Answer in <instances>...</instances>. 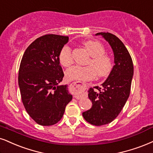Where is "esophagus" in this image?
Returning a JSON list of instances; mask_svg holds the SVG:
<instances>
[{"label": "esophagus", "instance_id": "34e87169", "mask_svg": "<svg viewBox=\"0 0 153 153\" xmlns=\"http://www.w3.org/2000/svg\"><path fill=\"white\" fill-rule=\"evenodd\" d=\"M70 86H71V87L74 88H79V87H83L84 88H86V84H82V83H80L79 82H74L71 83V84H70ZM74 97L75 99H79L80 98L82 97V96H81L80 94H74Z\"/></svg>", "mask_w": 153, "mask_h": 153}]
</instances>
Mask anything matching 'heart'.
Instances as JSON below:
<instances>
[{
  "label": "heart",
  "instance_id": "1",
  "mask_svg": "<svg viewBox=\"0 0 153 153\" xmlns=\"http://www.w3.org/2000/svg\"><path fill=\"white\" fill-rule=\"evenodd\" d=\"M83 44L91 55L86 63L88 65L85 67L74 65L69 67L66 71V78L69 81H86L94 78L97 74L100 77L107 76L112 69V61L105 54L103 45L94 40L85 41ZM59 59L65 67H68L72 63V50L69 45H66L61 49Z\"/></svg>",
  "mask_w": 153,
  "mask_h": 153
}]
</instances>
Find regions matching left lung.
I'll return each instance as SVG.
<instances>
[{
	"label": "left lung",
	"mask_w": 153,
	"mask_h": 153,
	"mask_svg": "<svg viewBox=\"0 0 153 153\" xmlns=\"http://www.w3.org/2000/svg\"><path fill=\"white\" fill-rule=\"evenodd\" d=\"M96 35H102L111 45L115 63L101 87L94 86L88 89L92 107L82 114L88 123L99 126L112 122L125 105L131 91L133 64L128 51L116 35L109 33H99Z\"/></svg>",
	"instance_id": "obj_1"
}]
</instances>
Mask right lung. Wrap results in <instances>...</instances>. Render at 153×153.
Returning a JSON list of instances; mask_svg holds the SVG:
<instances>
[{
  "label": "right lung",
  "mask_w": 153,
  "mask_h": 153,
  "mask_svg": "<svg viewBox=\"0 0 153 153\" xmlns=\"http://www.w3.org/2000/svg\"><path fill=\"white\" fill-rule=\"evenodd\" d=\"M68 41L67 36L43 35L32 42L22 56L18 73L22 101L39 125L59 121L72 99L67 85H59L64 77L59 54Z\"/></svg>",
  "instance_id": "right-lung-1"
}]
</instances>
